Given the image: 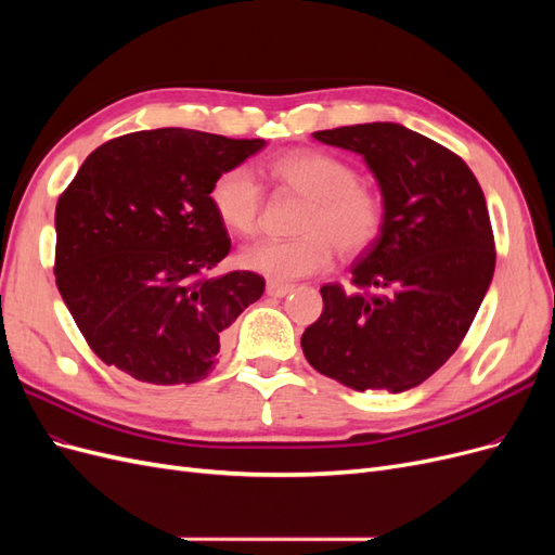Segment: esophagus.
I'll return each mask as SVG.
<instances>
[{
	"label": "esophagus",
	"mask_w": 555,
	"mask_h": 555,
	"mask_svg": "<svg viewBox=\"0 0 555 555\" xmlns=\"http://www.w3.org/2000/svg\"><path fill=\"white\" fill-rule=\"evenodd\" d=\"M292 289H294L292 284H282V282H268L266 294H268V296H275V298H282V296H287Z\"/></svg>",
	"instance_id": "1"
}]
</instances>
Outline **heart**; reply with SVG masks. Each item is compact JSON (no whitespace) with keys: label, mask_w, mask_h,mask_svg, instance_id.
<instances>
[{"label":"heart","mask_w":555,"mask_h":555,"mask_svg":"<svg viewBox=\"0 0 555 555\" xmlns=\"http://www.w3.org/2000/svg\"><path fill=\"white\" fill-rule=\"evenodd\" d=\"M271 173L284 188L306 196L310 208L298 224L300 238L251 245L243 251L241 261L249 271L273 282H292L326 271L335 249L343 257H359L379 238L384 201L359 182L354 166L319 150H294L273 159ZM210 206L227 229L238 236H255L263 210V192L255 173L233 166L217 176Z\"/></svg>","instance_id":"b5f03b06"}]
</instances>
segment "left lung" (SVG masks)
Returning <instances> with one entry per match:
<instances>
[{"label": "left lung", "instance_id": "8db88e82", "mask_svg": "<svg viewBox=\"0 0 555 555\" xmlns=\"http://www.w3.org/2000/svg\"><path fill=\"white\" fill-rule=\"evenodd\" d=\"M312 137L365 159L384 227L351 266L354 292L324 284L300 338L308 363L349 389L408 391L459 349L491 287L495 243L475 173L444 145L396 122Z\"/></svg>", "mask_w": 555, "mask_h": 555}]
</instances>
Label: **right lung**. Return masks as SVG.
Segmentation results:
<instances>
[{"label": "right lung", "mask_w": 555, "mask_h": 555, "mask_svg": "<svg viewBox=\"0 0 555 555\" xmlns=\"http://www.w3.org/2000/svg\"><path fill=\"white\" fill-rule=\"evenodd\" d=\"M263 145L164 127L125 133L82 162L55 208V282L106 365L164 386L212 371L224 331L266 282L208 275L231 249L210 188Z\"/></svg>", "instance_id": "obj_1"}]
</instances>
